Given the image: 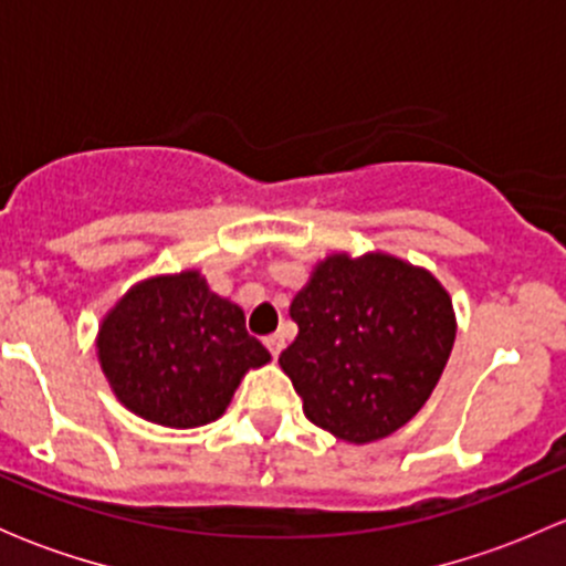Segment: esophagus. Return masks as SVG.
<instances>
[{"label":"esophagus","instance_id":"esophagus-1","mask_svg":"<svg viewBox=\"0 0 566 566\" xmlns=\"http://www.w3.org/2000/svg\"><path fill=\"white\" fill-rule=\"evenodd\" d=\"M265 347H268V350H271L273 358H279V353L284 350V336L282 334H271L265 339Z\"/></svg>","mask_w":566,"mask_h":566}]
</instances>
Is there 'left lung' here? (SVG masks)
<instances>
[{"mask_svg":"<svg viewBox=\"0 0 566 566\" xmlns=\"http://www.w3.org/2000/svg\"><path fill=\"white\" fill-rule=\"evenodd\" d=\"M298 336L279 356L304 413L345 443L408 424L441 380L458 336L452 295L389 251H331L290 304Z\"/></svg>","mask_w":566,"mask_h":566,"instance_id":"8db88e82","label":"left lung"}]
</instances>
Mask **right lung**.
I'll list each match as a JSON object with an SVG mask.
<instances>
[{"label": "right lung", "instance_id": "1", "mask_svg": "<svg viewBox=\"0 0 566 566\" xmlns=\"http://www.w3.org/2000/svg\"><path fill=\"white\" fill-rule=\"evenodd\" d=\"M95 356L119 405L172 430L221 419L249 369L271 361L199 268L130 284L101 319Z\"/></svg>", "mask_w": 566, "mask_h": 566}]
</instances>
